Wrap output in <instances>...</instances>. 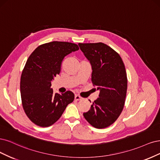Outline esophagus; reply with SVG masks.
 <instances>
[{"mask_svg":"<svg viewBox=\"0 0 160 160\" xmlns=\"http://www.w3.org/2000/svg\"><path fill=\"white\" fill-rule=\"evenodd\" d=\"M82 99H83V98H82L80 96H79L78 94H76L75 95V100H81Z\"/></svg>","mask_w":160,"mask_h":160,"instance_id":"obj_1","label":"esophagus"}]
</instances>
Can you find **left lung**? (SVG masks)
Instances as JSON below:
<instances>
[{"instance_id": "obj_1", "label": "left lung", "mask_w": 160, "mask_h": 160, "mask_svg": "<svg viewBox=\"0 0 160 160\" xmlns=\"http://www.w3.org/2000/svg\"><path fill=\"white\" fill-rule=\"evenodd\" d=\"M92 66V82L100 91L99 98L83 114L92 126L102 129L112 125L124 106L128 79L119 54L102 42L79 43Z\"/></svg>"}]
</instances>
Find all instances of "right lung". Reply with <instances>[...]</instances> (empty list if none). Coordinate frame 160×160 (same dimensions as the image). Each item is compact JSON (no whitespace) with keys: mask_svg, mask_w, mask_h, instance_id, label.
Segmentation results:
<instances>
[{"mask_svg":"<svg viewBox=\"0 0 160 160\" xmlns=\"http://www.w3.org/2000/svg\"><path fill=\"white\" fill-rule=\"evenodd\" d=\"M78 50L76 44L54 41L38 46L28 58L20 78V94L25 114L36 125L52 126L74 101L72 92L54 94L50 86L64 58Z\"/></svg>","mask_w":160,"mask_h":160,"instance_id":"right-lung-1","label":"right lung"}]
</instances>
